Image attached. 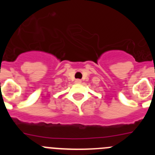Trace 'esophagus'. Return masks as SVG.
Returning a JSON list of instances; mask_svg holds the SVG:
<instances>
[{
    "label": "esophagus",
    "mask_w": 155,
    "mask_h": 155,
    "mask_svg": "<svg viewBox=\"0 0 155 155\" xmlns=\"http://www.w3.org/2000/svg\"><path fill=\"white\" fill-rule=\"evenodd\" d=\"M75 84H81V80H80V79L75 80Z\"/></svg>",
    "instance_id": "1"
}]
</instances>
